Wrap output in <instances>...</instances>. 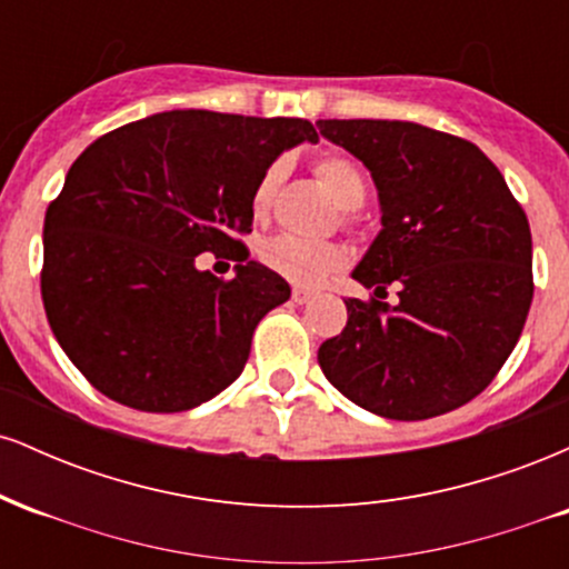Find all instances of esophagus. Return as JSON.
Segmentation results:
<instances>
[{"instance_id":"esophagus-1","label":"esophagus","mask_w":569,"mask_h":569,"mask_svg":"<svg viewBox=\"0 0 569 569\" xmlns=\"http://www.w3.org/2000/svg\"><path fill=\"white\" fill-rule=\"evenodd\" d=\"M291 299H293V302H297V305H305V302H310V299H312V291H307V289H293V291H291Z\"/></svg>"}]
</instances>
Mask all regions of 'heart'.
Masks as SVG:
<instances>
[{
	"label": "heart",
	"instance_id": "b5f03b06",
	"mask_svg": "<svg viewBox=\"0 0 569 569\" xmlns=\"http://www.w3.org/2000/svg\"><path fill=\"white\" fill-rule=\"evenodd\" d=\"M316 176L342 211H352L367 198V176L348 158L331 154V158L318 160ZM278 181L280 166H270L259 179L251 198L257 219L267 217V211H270ZM262 262L291 283L318 286L345 264V251L335 243H312V240H302L297 234H276L262 246Z\"/></svg>",
	"mask_w": 569,
	"mask_h": 569
}]
</instances>
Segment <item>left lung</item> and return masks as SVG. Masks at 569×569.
Returning <instances> with one entry per match:
<instances>
[{"mask_svg":"<svg viewBox=\"0 0 569 569\" xmlns=\"http://www.w3.org/2000/svg\"><path fill=\"white\" fill-rule=\"evenodd\" d=\"M369 168L382 230L352 270L375 297L318 350L326 380L388 420H428L476 398L519 342L532 302L530 221L479 147L401 120H318Z\"/></svg>","mask_w":569,"mask_h":569,"instance_id":"1","label":"left lung"}]
</instances>
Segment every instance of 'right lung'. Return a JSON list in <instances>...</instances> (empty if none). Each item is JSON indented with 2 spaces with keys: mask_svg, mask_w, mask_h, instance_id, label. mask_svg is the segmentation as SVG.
<instances>
[{
  "mask_svg": "<svg viewBox=\"0 0 569 569\" xmlns=\"http://www.w3.org/2000/svg\"><path fill=\"white\" fill-rule=\"evenodd\" d=\"M302 141L318 133L299 117L176 109L101 136L74 160L44 213L42 302L96 390L168 415L238 380L253 329L291 289L259 262L221 280L194 257L240 246L259 179Z\"/></svg>",
  "mask_w": 569,
  "mask_h": 569,
  "instance_id": "right-lung-1",
  "label": "right lung"
}]
</instances>
